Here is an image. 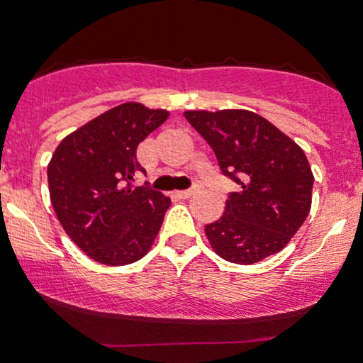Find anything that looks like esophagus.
<instances>
[{
    "instance_id": "esophagus-1",
    "label": "esophagus",
    "mask_w": 363,
    "mask_h": 363,
    "mask_svg": "<svg viewBox=\"0 0 363 363\" xmlns=\"http://www.w3.org/2000/svg\"><path fill=\"white\" fill-rule=\"evenodd\" d=\"M179 198H191V196L196 194V189H186V191H179L176 193Z\"/></svg>"
}]
</instances>
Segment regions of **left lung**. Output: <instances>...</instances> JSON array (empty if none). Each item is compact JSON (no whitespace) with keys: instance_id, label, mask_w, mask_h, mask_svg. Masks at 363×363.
Returning a JSON list of instances; mask_svg holds the SVG:
<instances>
[{"instance_id":"1","label":"left lung","mask_w":363,"mask_h":363,"mask_svg":"<svg viewBox=\"0 0 363 363\" xmlns=\"http://www.w3.org/2000/svg\"><path fill=\"white\" fill-rule=\"evenodd\" d=\"M187 123L215 152L223 176L237 182L222 218L206 225L223 259L252 264L281 251L311 211L314 176L303 150L251 111H187Z\"/></svg>"}]
</instances>
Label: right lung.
I'll return each mask as SVG.
<instances>
[{"label": "right lung", "mask_w": 363, "mask_h": 363, "mask_svg": "<svg viewBox=\"0 0 363 363\" xmlns=\"http://www.w3.org/2000/svg\"><path fill=\"white\" fill-rule=\"evenodd\" d=\"M169 118L138 102L104 112L61 141L48 165L49 194L66 234L94 261L123 266L150 251L170 199L135 187L136 148Z\"/></svg>", "instance_id": "obj_1"}]
</instances>
